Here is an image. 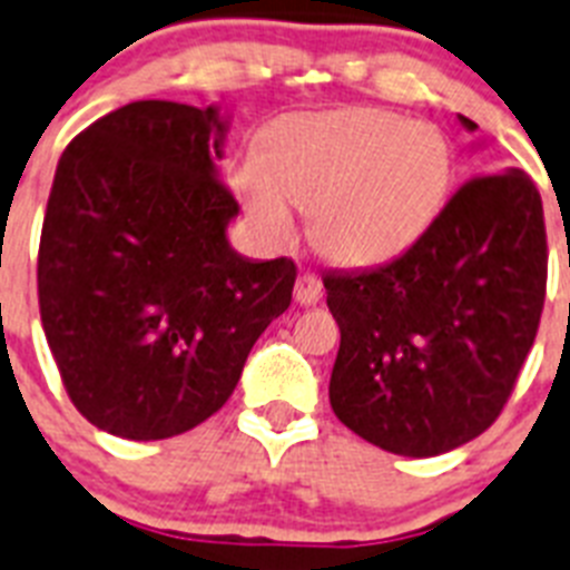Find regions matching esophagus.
I'll return each mask as SVG.
<instances>
[{"instance_id": "obj_1", "label": "esophagus", "mask_w": 570, "mask_h": 570, "mask_svg": "<svg viewBox=\"0 0 570 570\" xmlns=\"http://www.w3.org/2000/svg\"><path fill=\"white\" fill-rule=\"evenodd\" d=\"M318 298H322V277L315 275V272L298 275V281H295V301H298L301 307H313V304H318Z\"/></svg>"}]
</instances>
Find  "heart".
<instances>
[{
	"label": "heart",
	"instance_id": "obj_1",
	"mask_svg": "<svg viewBox=\"0 0 570 570\" xmlns=\"http://www.w3.org/2000/svg\"><path fill=\"white\" fill-rule=\"evenodd\" d=\"M452 150L429 124L382 109L281 118L237 170L257 226L293 234L295 208L313 214V240L342 263H380L417 240L446 203Z\"/></svg>",
	"mask_w": 570,
	"mask_h": 570
}]
</instances>
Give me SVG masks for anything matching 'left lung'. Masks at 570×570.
<instances>
[{"instance_id":"obj_1","label":"left lung","mask_w":570,"mask_h":570,"mask_svg":"<svg viewBox=\"0 0 570 570\" xmlns=\"http://www.w3.org/2000/svg\"><path fill=\"white\" fill-rule=\"evenodd\" d=\"M322 281L342 330L330 376L336 417L394 455L458 449L499 420L537 338L548 289L542 196L515 167L478 174L396 261Z\"/></svg>"}]
</instances>
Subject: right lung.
<instances>
[{
    "label": "right lung",
    "instance_id": "obj_1",
    "mask_svg": "<svg viewBox=\"0 0 570 570\" xmlns=\"http://www.w3.org/2000/svg\"><path fill=\"white\" fill-rule=\"evenodd\" d=\"M217 109L132 100L57 161L40 255L42 333L71 405L115 438L165 440L217 414L293 301L289 257L228 248Z\"/></svg>",
    "mask_w": 570,
    "mask_h": 570
}]
</instances>
